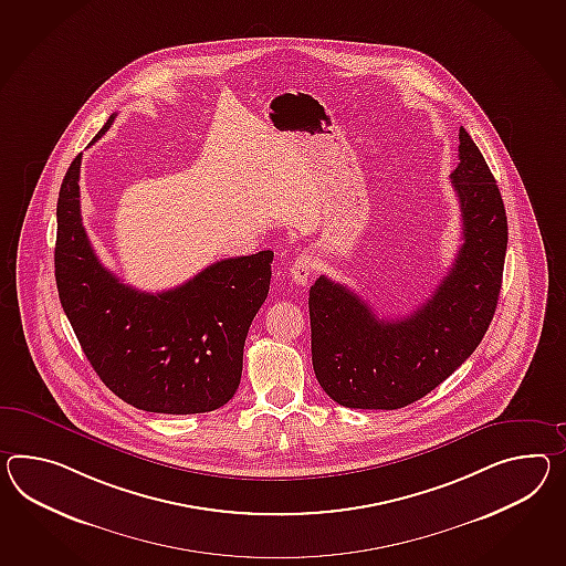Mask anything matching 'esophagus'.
<instances>
[{"mask_svg": "<svg viewBox=\"0 0 566 566\" xmlns=\"http://www.w3.org/2000/svg\"><path fill=\"white\" fill-rule=\"evenodd\" d=\"M313 270H315L313 258L303 253V255H298V258L292 262V265H290V277H292L296 284L306 286L308 280L313 276Z\"/></svg>", "mask_w": 566, "mask_h": 566, "instance_id": "obj_1", "label": "esophagus"}]
</instances>
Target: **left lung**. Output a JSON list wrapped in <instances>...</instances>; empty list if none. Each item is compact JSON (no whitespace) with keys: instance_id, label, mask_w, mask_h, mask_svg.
Segmentation results:
<instances>
[{"instance_id":"left-lung-1","label":"left lung","mask_w":566,"mask_h":566,"mask_svg":"<svg viewBox=\"0 0 566 566\" xmlns=\"http://www.w3.org/2000/svg\"><path fill=\"white\" fill-rule=\"evenodd\" d=\"M450 174L462 245L431 298L407 317L378 318L356 292L321 276L308 292L318 385L349 409H400L441 385L483 342L495 315L507 217L483 153L460 126Z\"/></svg>"}]
</instances>
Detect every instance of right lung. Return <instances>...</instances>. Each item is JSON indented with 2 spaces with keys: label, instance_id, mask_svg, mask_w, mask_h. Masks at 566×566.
<instances>
[{
  "label": "right lung",
  "instance_id": "right-lung-1",
  "mask_svg": "<svg viewBox=\"0 0 566 566\" xmlns=\"http://www.w3.org/2000/svg\"><path fill=\"white\" fill-rule=\"evenodd\" d=\"M114 123L99 128L96 143ZM82 153L56 200L59 298L102 382L149 413H208L241 382L249 325L268 298L274 251L229 258L166 292H140L106 270L83 229Z\"/></svg>",
  "mask_w": 566,
  "mask_h": 566
}]
</instances>
